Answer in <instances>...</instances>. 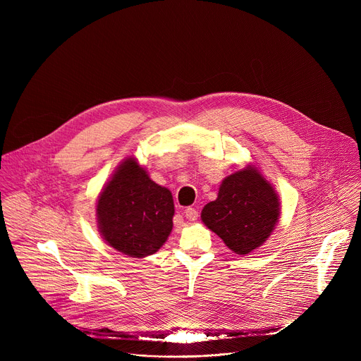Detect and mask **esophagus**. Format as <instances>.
Wrapping results in <instances>:
<instances>
[{
	"label": "esophagus",
	"mask_w": 361,
	"mask_h": 361,
	"mask_svg": "<svg viewBox=\"0 0 361 361\" xmlns=\"http://www.w3.org/2000/svg\"><path fill=\"white\" fill-rule=\"evenodd\" d=\"M184 214H185V217H187L190 221H194V220L198 219V212H197L195 209H192V207H187L185 212H184Z\"/></svg>",
	"instance_id": "1"
}]
</instances>
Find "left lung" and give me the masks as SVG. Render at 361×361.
I'll use <instances>...</instances> for the list:
<instances>
[{"label": "left lung", "mask_w": 361, "mask_h": 361, "mask_svg": "<svg viewBox=\"0 0 361 361\" xmlns=\"http://www.w3.org/2000/svg\"><path fill=\"white\" fill-rule=\"evenodd\" d=\"M279 217V195L254 166L224 178L217 198L201 212L202 223L231 251L243 255L270 237Z\"/></svg>", "instance_id": "8db88e82"}]
</instances>
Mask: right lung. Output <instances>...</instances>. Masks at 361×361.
Segmentation results:
<instances>
[{"label": "right lung", "instance_id": "add662e5", "mask_svg": "<svg viewBox=\"0 0 361 361\" xmlns=\"http://www.w3.org/2000/svg\"><path fill=\"white\" fill-rule=\"evenodd\" d=\"M98 231L130 257L159 251L173 230L171 191L154 183L134 157L126 159L97 201Z\"/></svg>", "mask_w": 361, "mask_h": 361}]
</instances>
